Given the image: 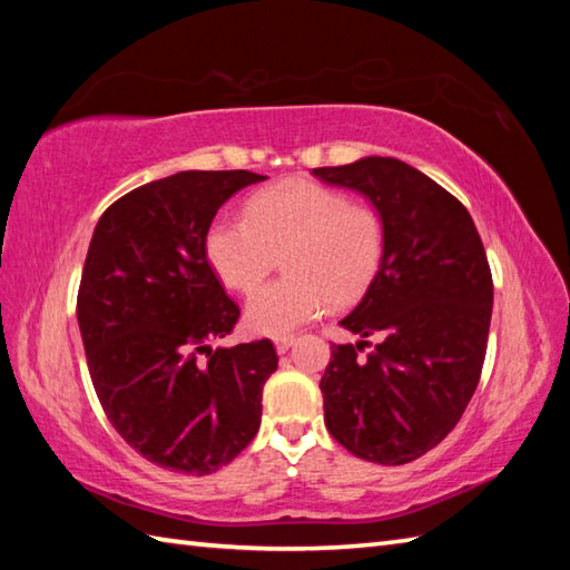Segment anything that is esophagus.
<instances>
[{"label":"esophagus","mask_w":570,"mask_h":570,"mask_svg":"<svg viewBox=\"0 0 570 570\" xmlns=\"http://www.w3.org/2000/svg\"><path fill=\"white\" fill-rule=\"evenodd\" d=\"M296 343V335H276L274 337V345H276V353L284 355L288 347H292Z\"/></svg>","instance_id":"34e87169"}]
</instances>
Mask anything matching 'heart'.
<instances>
[{
  "label": "heart",
  "instance_id": "b5f03b06",
  "mask_svg": "<svg viewBox=\"0 0 570 570\" xmlns=\"http://www.w3.org/2000/svg\"><path fill=\"white\" fill-rule=\"evenodd\" d=\"M390 227L380 208L350 203L343 190L286 178L247 203V217H220L205 233V257L217 278L252 294L282 254L286 276L247 301L252 333L286 335L333 304L360 298L377 278Z\"/></svg>",
  "mask_w": 570,
  "mask_h": 570
}]
</instances>
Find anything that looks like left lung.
<instances>
[{
    "instance_id": "obj_1",
    "label": "left lung",
    "mask_w": 570,
    "mask_h": 570,
    "mask_svg": "<svg viewBox=\"0 0 570 570\" xmlns=\"http://www.w3.org/2000/svg\"><path fill=\"white\" fill-rule=\"evenodd\" d=\"M313 176L360 190L390 227L377 278L341 321L362 341L331 347L325 426L362 460L404 465L439 445L475 394L492 318L488 254L465 205L414 166L367 156Z\"/></svg>"
}]
</instances>
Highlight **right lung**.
Returning a JSON list of instances; mask_svg holds the SVG:
<instances>
[{"label":"right lung","mask_w":570,"mask_h":570,"mask_svg":"<svg viewBox=\"0 0 570 570\" xmlns=\"http://www.w3.org/2000/svg\"><path fill=\"white\" fill-rule=\"evenodd\" d=\"M266 176L180 171L129 190L95 227L78 325L95 392L139 455L210 475L257 435L262 390L278 365L269 337L213 350L239 308L205 257L220 205Z\"/></svg>","instance_id":"1"}]
</instances>
